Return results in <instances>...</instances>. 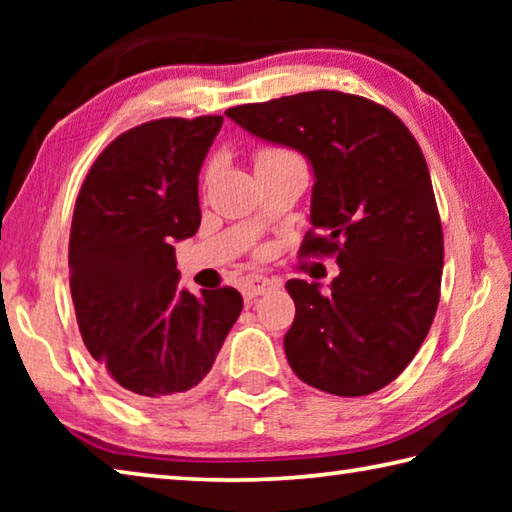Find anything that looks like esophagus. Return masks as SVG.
<instances>
[{
  "instance_id": "34e87169",
  "label": "esophagus",
  "mask_w": 512,
  "mask_h": 512,
  "mask_svg": "<svg viewBox=\"0 0 512 512\" xmlns=\"http://www.w3.org/2000/svg\"><path fill=\"white\" fill-rule=\"evenodd\" d=\"M280 287V280L275 277H264V275H248L244 282H241V293H244L246 300H255L257 296H264V293L273 291Z\"/></svg>"
}]
</instances>
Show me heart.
Masks as SVG:
<instances>
[{
    "instance_id": "b5f03b06",
    "label": "heart",
    "mask_w": 512,
    "mask_h": 512,
    "mask_svg": "<svg viewBox=\"0 0 512 512\" xmlns=\"http://www.w3.org/2000/svg\"><path fill=\"white\" fill-rule=\"evenodd\" d=\"M255 169L268 167V164H282V162H293L300 160L298 153L291 149H284V146H262V149L255 151Z\"/></svg>"
}]
</instances>
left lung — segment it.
Here are the masks:
<instances>
[{
	"label": "left lung",
	"mask_w": 512,
	"mask_h": 512,
	"mask_svg": "<svg viewBox=\"0 0 512 512\" xmlns=\"http://www.w3.org/2000/svg\"><path fill=\"white\" fill-rule=\"evenodd\" d=\"M225 115L311 162V230L300 257H336L341 268L327 293L287 282L296 302L284 336L289 366L341 397L388 386L427 339L443 280V225L420 144L388 108L336 90Z\"/></svg>",
	"instance_id": "left-lung-1"
}]
</instances>
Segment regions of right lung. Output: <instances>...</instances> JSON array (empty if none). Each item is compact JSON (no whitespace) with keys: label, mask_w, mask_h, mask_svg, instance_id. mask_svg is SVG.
Returning <instances> with one entry per match:
<instances>
[{"label":"right lung","mask_w":512,"mask_h":512,"mask_svg":"<svg viewBox=\"0 0 512 512\" xmlns=\"http://www.w3.org/2000/svg\"><path fill=\"white\" fill-rule=\"evenodd\" d=\"M221 115L146 121L94 160L69 230V289L85 348L128 400L194 388L244 300L232 287L178 289L173 241L201 225L198 171Z\"/></svg>","instance_id":"1"}]
</instances>
